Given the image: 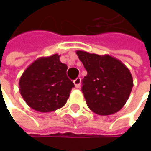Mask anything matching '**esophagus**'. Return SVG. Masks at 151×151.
Here are the masks:
<instances>
[{"label": "esophagus", "mask_w": 151, "mask_h": 151, "mask_svg": "<svg viewBox=\"0 0 151 151\" xmlns=\"http://www.w3.org/2000/svg\"><path fill=\"white\" fill-rule=\"evenodd\" d=\"M81 80L80 77L78 78H76L75 81H74V84H75V86L76 87V88H80L81 87Z\"/></svg>", "instance_id": "34e87169"}]
</instances>
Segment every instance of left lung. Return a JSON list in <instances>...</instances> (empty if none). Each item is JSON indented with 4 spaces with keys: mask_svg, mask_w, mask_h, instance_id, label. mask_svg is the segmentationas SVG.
I'll use <instances>...</instances> for the list:
<instances>
[{
    "mask_svg": "<svg viewBox=\"0 0 151 151\" xmlns=\"http://www.w3.org/2000/svg\"><path fill=\"white\" fill-rule=\"evenodd\" d=\"M87 71L81 91L88 107L98 115H111L124 106L134 86L129 70L108 55H98L77 50Z\"/></svg>",
    "mask_w": 151,
    "mask_h": 151,
    "instance_id": "8db88e82",
    "label": "left lung"
}]
</instances>
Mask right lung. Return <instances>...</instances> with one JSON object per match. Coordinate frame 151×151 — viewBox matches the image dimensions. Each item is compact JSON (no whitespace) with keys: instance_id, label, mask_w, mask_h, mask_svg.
Wrapping results in <instances>:
<instances>
[{"instance_id":"right-lung-1","label":"right lung","mask_w":151,"mask_h":151,"mask_svg":"<svg viewBox=\"0 0 151 151\" xmlns=\"http://www.w3.org/2000/svg\"><path fill=\"white\" fill-rule=\"evenodd\" d=\"M66 70L67 65L61 63L58 54L33 61L19 80V91L27 104L40 113L63 107L75 86Z\"/></svg>"}]
</instances>
